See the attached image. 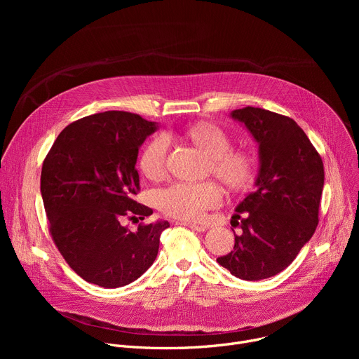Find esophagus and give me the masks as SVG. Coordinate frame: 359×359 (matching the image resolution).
I'll return each instance as SVG.
<instances>
[{"label":"esophagus","mask_w":359,"mask_h":359,"mask_svg":"<svg viewBox=\"0 0 359 359\" xmlns=\"http://www.w3.org/2000/svg\"><path fill=\"white\" fill-rule=\"evenodd\" d=\"M179 224L187 226V227H190L191 230H196V231H206L208 230V227L204 224H194V223H189V222H180Z\"/></svg>","instance_id":"34e87169"}]
</instances>
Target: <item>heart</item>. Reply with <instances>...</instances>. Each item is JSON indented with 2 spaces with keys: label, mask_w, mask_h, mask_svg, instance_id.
Returning <instances> with one entry per match:
<instances>
[{
  "label": "heart",
  "mask_w": 359,
  "mask_h": 359,
  "mask_svg": "<svg viewBox=\"0 0 359 359\" xmlns=\"http://www.w3.org/2000/svg\"><path fill=\"white\" fill-rule=\"evenodd\" d=\"M184 139L190 142L204 158H208L206 172L220 180L229 190L247 189L255 173L252 156L245 150L230 149V137L219 126L209 122H198L184 130ZM166 139H153L143 149L139 166L150 180H161L165 176ZM220 201V189L212 182L177 183L165 189L159 196L161 209L180 220H198L203 213Z\"/></svg>",
  "instance_id": "heart-1"
}]
</instances>
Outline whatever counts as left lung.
Instances as JSON below:
<instances>
[{"mask_svg": "<svg viewBox=\"0 0 359 359\" xmlns=\"http://www.w3.org/2000/svg\"><path fill=\"white\" fill-rule=\"evenodd\" d=\"M259 144V172L236 208L234 248L217 263L234 277L259 281L287 269L318 224L324 165L304 130L291 118L262 109L231 111Z\"/></svg>", "mask_w": 359, "mask_h": 359, "instance_id": "obj_1", "label": "left lung"}]
</instances>
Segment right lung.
<instances>
[{"label":"right lung","mask_w":359,"mask_h":359,"mask_svg":"<svg viewBox=\"0 0 359 359\" xmlns=\"http://www.w3.org/2000/svg\"><path fill=\"white\" fill-rule=\"evenodd\" d=\"M158 129V122L129 112L95 114L68 125L43 161L41 196L49 231L69 267L88 283L123 287L156 260L169 222L130 231L122 220L153 213L133 196L139 149Z\"/></svg>","instance_id":"add662e5"}]
</instances>
